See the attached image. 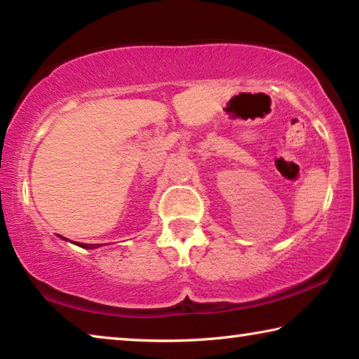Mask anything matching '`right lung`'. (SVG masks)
Returning <instances> with one entry per match:
<instances>
[{"label": "right lung", "mask_w": 359, "mask_h": 359, "mask_svg": "<svg viewBox=\"0 0 359 359\" xmlns=\"http://www.w3.org/2000/svg\"><path fill=\"white\" fill-rule=\"evenodd\" d=\"M63 239H65V238H63ZM77 245L82 247V248H95V247H98V244H81V242H79Z\"/></svg>", "instance_id": "add662e5"}]
</instances>
